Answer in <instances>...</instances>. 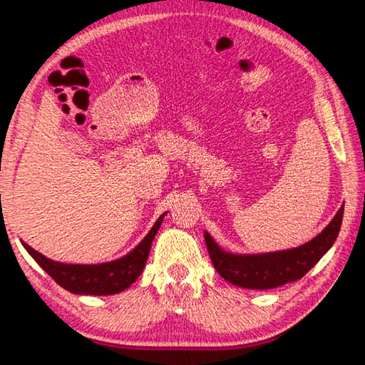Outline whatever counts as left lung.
I'll use <instances>...</instances> for the list:
<instances>
[{
    "label": "left lung",
    "mask_w": 365,
    "mask_h": 365,
    "mask_svg": "<svg viewBox=\"0 0 365 365\" xmlns=\"http://www.w3.org/2000/svg\"><path fill=\"white\" fill-rule=\"evenodd\" d=\"M344 206L322 234L314 240L292 250L263 253V255H232L216 245L210 234H205L207 253L219 274L230 284L247 289H273L297 281L314 268L329 247L334 244L343 222Z\"/></svg>",
    "instance_id": "1"
}]
</instances>
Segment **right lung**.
Masks as SVG:
<instances>
[{
	"mask_svg": "<svg viewBox=\"0 0 365 365\" xmlns=\"http://www.w3.org/2000/svg\"><path fill=\"white\" fill-rule=\"evenodd\" d=\"M162 219H164V214L158 219V222L144 237L141 244L117 262L102 264H65L43 257L42 253L34 250L27 244H24V247L32 258L53 277L56 284L65 287L66 291L73 294H86V296H110V294L125 291L141 274Z\"/></svg>",
	"mask_w": 365,
	"mask_h": 365,
	"instance_id": "add662e5",
	"label": "right lung"
}]
</instances>
